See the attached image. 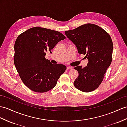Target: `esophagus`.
<instances>
[{"instance_id":"34e87169","label":"esophagus","mask_w":127,"mask_h":127,"mask_svg":"<svg viewBox=\"0 0 127 127\" xmlns=\"http://www.w3.org/2000/svg\"><path fill=\"white\" fill-rule=\"evenodd\" d=\"M73 69V67H70V66H68L67 67V69L68 70V69Z\"/></svg>"}]
</instances>
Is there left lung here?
<instances>
[{"label": "left lung", "mask_w": 127, "mask_h": 127, "mask_svg": "<svg viewBox=\"0 0 127 127\" xmlns=\"http://www.w3.org/2000/svg\"><path fill=\"white\" fill-rule=\"evenodd\" d=\"M64 33L75 45L78 53L86 55L85 58L88 61L83 68L81 66L74 68L79 73L74 86L83 92L95 90L103 81L112 61L113 44L110 36L101 27L92 24L83 25Z\"/></svg>", "instance_id": "obj_1"}]
</instances>
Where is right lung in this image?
Returning <instances> with one entry per match:
<instances>
[{
  "label": "right lung",
  "mask_w": 127,
  "mask_h": 127,
  "mask_svg": "<svg viewBox=\"0 0 127 127\" xmlns=\"http://www.w3.org/2000/svg\"><path fill=\"white\" fill-rule=\"evenodd\" d=\"M66 37L56 31L40 27L27 30L14 44V63L22 81L32 91L45 93L53 88L66 67L52 64L46 53Z\"/></svg>",
  "instance_id": "right-lung-1"
}]
</instances>
